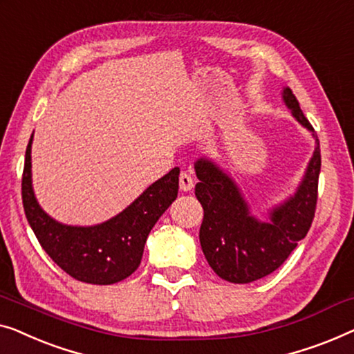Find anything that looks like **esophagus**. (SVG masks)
<instances>
[{"label": "esophagus", "instance_id": "esophagus-1", "mask_svg": "<svg viewBox=\"0 0 354 354\" xmlns=\"http://www.w3.org/2000/svg\"><path fill=\"white\" fill-rule=\"evenodd\" d=\"M192 187H194V178L189 175L187 171H183L181 175H179V189H181L183 192H189Z\"/></svg>", "mask_w": 354, "mask_h": 354}]
</instances>
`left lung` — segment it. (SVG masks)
Returning a JSON list of instances; mask_svg holds the SVG:
<instances>
[{
    "label": "left lung",
    "mask_w": 354,
    "mask_h": 354,
    "mask_svg": "<svg viewBox=\"0 0 354 354\" xmlns=\"http://www.w3.org/2000/svg\"><path fill=\"white\" fill-rule=\"evenodd\" d=\"M282 99L297 122L313 133L316 146L295 194L272 207L268 221L252 215L241 187L215 162L202 157L194 163L198 178L196 197L203 207L198 232L202 252L212 270L232 283H248L276 271L305 239L315 218L321 173L319 139L290 88L282 89Z\"/></svg>",
    "instance_id": "left-lung-1"
}]
</instances>
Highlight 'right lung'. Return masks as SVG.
<instances>
[{
  "label": "right lung",
  "instance_id": "add662e5",
  "mask_svg": "<svg viewBox=\"0 0 354 354\" xmlns=\"http://www.w3.org/2000/svg\"><path fill=\"white\" fill-rule=\"evenodd\" d=\"M32 141L26 151L22 202L30 227L44 252L77 281L111 286L131 276L141 263L149 232L178 197L179 168L151 184L131 205L94 226L62 225L39 207L32 186Z\"/></svg>",
  "mask_w": 354,
  "mask_h": 354
}]
</instances>
